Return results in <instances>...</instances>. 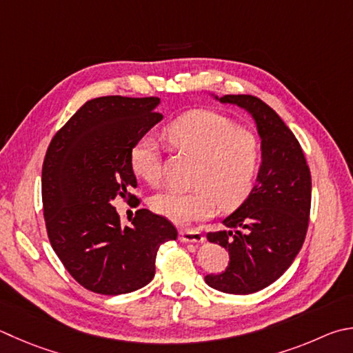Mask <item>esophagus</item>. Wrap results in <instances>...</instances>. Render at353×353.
I'll list each match as a JSON object with an SVG mask.
<instances>
[{
    "label": "esophagus",
    "mask_w": 353,
    "mask_h": 353,
    "mask_svg": "<svg viewBox=\"0 0 353 353\" xmlns=\"http://www.w3.org/2000/svg\"><path fill=\"white\" fill-rule=\"evenodd\" d=\"M179 241L181 242H203L205 236L197 232V230H183L179 233Z\"/></svg>",
    "instance_id": "obj_1"
}]
</instances>
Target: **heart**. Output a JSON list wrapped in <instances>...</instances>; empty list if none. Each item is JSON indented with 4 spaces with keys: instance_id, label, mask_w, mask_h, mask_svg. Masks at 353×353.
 Listing matches in <instances>:
<instances>
[{
    "instance_id": "heart-1",
    "label": "heart",
    "mask_w": 353,
    "mask_h": 353,
    "mask_svg": "<svg viewBox=\"0 0 353 353\" xmlns=\"http://www.w3.org/2000/svg\"><path fill=\"white\" fill-rule=\"evenodd\" d=\"M172 148L197 159L191 191L166 190L151 199L154 213L181 225L205 221L216 207L234 210L252 194L262 162L256 134L213 111H191L166 128ZM130 165L134 174L157 185L162 177L159 145L143 136L132 145Z\"/></svg>"
}]
</instances>
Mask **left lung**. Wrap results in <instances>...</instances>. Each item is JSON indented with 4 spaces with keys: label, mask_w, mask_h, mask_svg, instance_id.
Instances as JSON below:
<instances>
[{
    "label": "left lung",
    "mask_w": 353,
    "mask_h": 353,
    "mask_svg": "<svg viewBox=\"0 0 353 353\" xmlns=\"http://www.w3.org/2000/svg\"><path fill=\"white\" fill-rule=\"evenodd\" d=\"M221 103L245 110L258 130L262 162L252 194L208 233L210 242L228 250L225 272L205 283L230 294H250L273 284L292 265L309 227L312 177L301 145L283 119L253 95H217Z\"/></svg>",
    "instance_id": "1"
}]
</instances>
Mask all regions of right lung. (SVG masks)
Returning <instances> with one entry per match:
<instances>
[{
  "instance_id": "right-lung-1",
  "label": "right lung",
  "mask_w": 353,
  "mask_h": 353,
  "mask_svg": "<svg viewBox=\"0 0 353 353\" xmlns=\"http://www.w3.org/2000/svg\"><path fill=\"white\" fill-rule=\"evenodd\" d=\"M157 97L110 95L86 101L55 134L44 157L41 196L54 252L77 283L101 294L130 293L151 283L159 247L176 241L163 216L142 208L121 225L115 197L137 179L130 151L162 120ZM139 202V201H137Z\"/></svg>"
}]
</instances>
